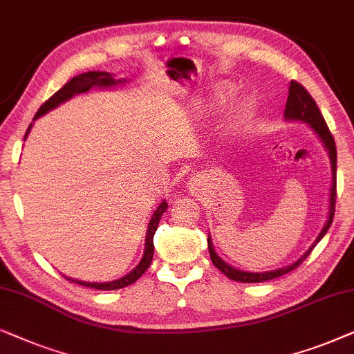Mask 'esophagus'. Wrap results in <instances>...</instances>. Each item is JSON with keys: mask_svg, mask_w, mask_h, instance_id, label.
I'll use <instances>...</instances> for the list:
<instances>
[{"mask_svg": "<svg viewBox=\"0 0 354 354\" xmlns=\"http://www.w3.org/2000/svg\"><path fill=\"white\" fill-rule=\"evenodd\" d=\"M197 181L196 180H192V183H191V189H197Z\"/></svg>", "mask_w": 354, "mask_h": 354, "instance_id": "34e87169", "label": "esophagus"}]
</instances>
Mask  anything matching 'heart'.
<instances>
[{
  "label": "heart",
  "instance_id": "heart-1",
  "mask_svg": "<svg viewBox=\"0 0 354 354\" xmlns=\"http://www.w3.org/2000/svg\"><path fill=\"white\" fill-rule=\"evenodd\" d=\"M233 92H234L233 87L226 86V84H221V86L216 87V91L214 92V95H212V100L209 103V110L210 111H220L221 108H225L230 103V100H232Z\"/></svg>",
  "mask_w": 354,
  "mask_h": 354
}]
</instances>
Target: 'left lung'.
<instances>
[{
    "mask_svg": "<svg viewBox=\"0 0 354 354\" xmlns=\"http://www.w3.org/2000/svg\"><path fill=\"white\" fill-rule=\"evenodd\" d=\"M285 118L286 120H299V121L309 122L310 128H313L315 133L319 134V138L322 139V142L325 144V147H327V150H328V155H330L332 176H333L332 192H330V212H328V220L324 226L322 233H320L319 238L315 239V244H317L320 239L324 238V234L328 232V228H330V225L333 221V215H335V202H337V199H335L337 197V147H335V140H333V136L330 133V129H328L327 122H325V120H324L322 113H320V110H319L317 103L314 102V98L310 97V93L296 81H291V84H290V93H288V100H286ZM207 244H209L212 263H214V266L218 268L220 272H223L228 279H232L234 281H243V283H259V281L279 279V277L285 275V273L298 268L315 246L314 244V246L310 248L298 262H295L293 266L279 268V270H273V272H266V273H251V272L236 270V268L230 267L228 263H225L218 256H216L214 251V246H212V243H210V239H207Z\"/></svg>",
    "mask_w": 354,
    "mask_h": 354,
    "instance_id": "8db88e82",
    "label": "left lung"
}]
</instances>
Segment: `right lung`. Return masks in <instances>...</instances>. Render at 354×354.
I'll return each instance as SVG.
<instances>
[{
  "mask_svg": "<svg viewBox=\"0 0 354 354\" xmlns=\"http://www.w3.org/2000/svg\"><path fill=\"white\" fill-rule=\"evenodd\" d=\"M113 84H116L115 79L111 77V74L108 73H100V71H91V73H84V74H79L75 75V77L71 79V81L66 84L59 88L58 92L53 93L48 100H46L44 105L39 108V111H37V115L34 120L37 118L45 115L46 111L53 110L55 106H58L59 103H63L66 100H69L71 97L75 95V93H84V92H88L93 86H103V87H108V86H113ZM32 128V124L29 126V129H27L26 136L29 134V131ZM168 204L167 202H162V204L158 205V209L155 210V214L152 215V220H150L149 223V230H147V241H145V252H144V257L142 261L139 262V266L134 268L133 272H129L128 275L122 277L120 280H115V281H108V283H87V281H79V280H71L74 281V283L77 285H82V286H87V288H95V290H120V288H124V286H129L133 285L136 280L140 279V277L144 275V272L147 270L150 263H152V257H153V234L157 232V226L160 223V218H162L163 212L167 210Z\"/></svg>",
  "mask_w": 354,
  "mask_h": 354,
  "instance_id": "add662e5",
  "label": "right lung"
}]
</instances>
